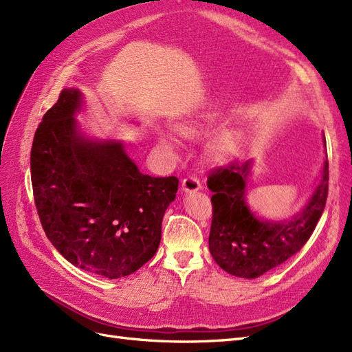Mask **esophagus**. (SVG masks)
I'll use <instances>...</instances> for the list:
<instances>
[{
  "instance_id": "34e87169",
  "label": "esophagus",
  "mask_w": 352,
  "mask_h": 352,
  "mask_svg": "<svg viewBox=\"0 0 352 352\" xmlns=\"http://www.w3.org/2000/svg\"><path fill=\"white\" fill-rule=\"evenodd\" d=\"M201 189L199 180L195 176H188L182 180V190L184 192H195Z\"/></svg>"
}]
</instances>
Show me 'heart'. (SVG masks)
Listing matches in <instances>:
<instances>
[{"instance_id": "obj_1", "label": "heart", "mask_w": 352, "mask_h": 352, "mask_svg": "<svg viewBox=\"0 0 352 352\" xmlns=\"http://www.w3.org/2000/svg\"><path fill=\"white\" fill-rule=\"evenodd\" d=\"M221 123V113L217 110H208L197 114L195 117L185 122L177 123L176 129L184 136H198L214 129ZM158 142L164 146H172V133L166 129L157 131ZM241 136L236 131L226 129L214 135L207 145L208 154L214 160H225L238 153Z\"/></svg>"}]
</instances>
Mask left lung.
I'll return each mask as SVG.
<instances>
[{
    "mask_svg": "<svg viewBox=\"0 0 352 352\" xmlns=\"http://www.w3.org/2000/svg\"><path fill=\"white\" fill-rule=\"evenodd\" d=\"M251 166L252 160L230 163L212 170L207 180L212 192L210 252L223 270L245 279L278 267L304 247L323 214L329 189L326 153L320 179L307 204L291 219H260L247 202Z\"/></svg>",
    "mask_w": 352,
    "mask_h": 352,
    "instance_id": "1",
    "label": "left lung"
}]
</instances>
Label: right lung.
Here are the masks:
<instances>
[{
	"label": "right lung",
	"instance_id": "obj_1",
	"mask_svg": "<svg viewBox=\"0 0 352 352\" xmlns=\"http://www.w3.org/2000/svg\"><path fill=\"white\" fill-rule=\"evenodd\" d=\"M83 95L63 89L30 151L32 188L47 238L69 263L107 279L150 261L179 180L140 172L122 141L85 135Z\"/></svg>",
	"mask_w": 352,
	"mask_h": 352
}]
</instances>
